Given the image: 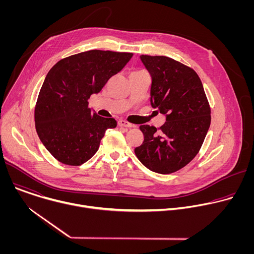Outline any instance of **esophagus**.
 Here are the masks:
<instances>
[{"mask_svg": "<svg viewBox=\"0 0 254 254\" xmlns=\"http://www.w3.org/2000/svg\"><path fill=\"white\" fill-rule=\"evenodd\" d=\"M118 124H119L120 127H128V128H130V127H133V125H131V124L126 122V121H123V120H120V121L118 122Z\"/></svg>", "mask_w": 254, "mask_h": 254, "instance_id": "esophagus-1", "label": "esophagus"}]
</instances>
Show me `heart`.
<instances>
[{"mask_svg": "<svg viewBox=\"0 0 254 254\" xmlns=\"http://www.w3.org/2000/svg\"><path fill=\"white\" fill-rule=\"evenodd\" d=\"M138 72H142V71H138ZM133 73H135V72H133Z\"/></svg>", "mask_w": 254, "mask_h": 254, "instance_id": "heart-1", "label": "heart"}]
</instances>
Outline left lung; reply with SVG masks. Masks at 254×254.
<instances>
[{
  "label": "left lung",
  "mask_w": 254,
  "mask_h": 254,
  "mask_svg": "<svg viewBox=\"0 0 254 254\" xmlns=\"http://www.w3.org/2000/svg\"><path fill=\"white\" fill-rule=\"evenodd\" d=\"M139 58L152 77L151 105L166 116V123L159 129L140 126L143 141L134 154L149 170L171 174L198 154L210 127V106L192 68L166 56Z\"/></svg>",
  "instance_id": "8db88e82"
}]
</instances>
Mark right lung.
I'll return each mask as SVG.
<instances>
[{
	"instance_id": "obj_1",
	"label": "right lung",
	"mask_w": 254,
	"mask_h": 254,
	"mask_svg": "<svg viewBox=\"0 0 254 254\" xmlns=\"http://www.w3.org/2000/svg\"><path fill=\"white\" fill-rule=\"evenodd\" d=\"M132 53L90 50L58 61L47 73L35 107L40 140L60 163L79 166L94 156L117 121L97 116L88 98L126 66Z\"/></svg>"
}]
</instances>
